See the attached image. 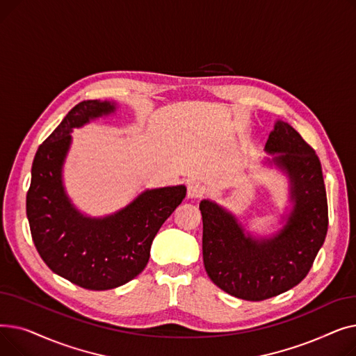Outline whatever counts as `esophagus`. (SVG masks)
<instances>
[{
  "mask_svg": "<svg viewBox=\"0 0 356 356\" xmlns=\"http://www.w3.org/2000/svg\"><path fill=\"white\" fill-rule=\"evenodd\" d=\"M203 193H204V188H203V186H202L199 181L193 180V181H191V183L188 184V197H191V199H197V197H200Z\"/></svg>",
  "mask_w": 356,
  "mask_h": 356,
  "instance_id": "obj_1",
  "label": "esophagus"
}]
</instances>
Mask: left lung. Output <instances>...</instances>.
<instances>
[{
  "label": "left lung",
  "mask_w": 356,
  "mask_h": 356,
  "mask_svg": "<svg viewBox=\"0 0 356 356\" xmlns=\"http://www.w3.org/2000/svg\"><path fill=\"white\" fill-rule=\"evenodd\" d=\"M266 149L289 175L294 202L287 225L275 236L254 239L216 203L199 204L204 270L220 290L250 302L267 300L300 283L329 225L322 164L314 149L283 121H277Z\"/></svg>",
  "instance_id": "1"
}]
</instances>
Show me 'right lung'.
Masks as SVG:
<instances>
[{"label":"right lung","mask_w":356,"mask_h":356,"mask_svg":"<svg viewBox=\"0 0 356 356\" xmlns=\"http://www.w3.org/2000/svg\"><path fill=\"white\" fill-rule=\"evenodd\" d=\"M114 109V104L93 99L69 111L37 149L26 199L37 252L53 273L88 290L115 289L137 277L159 229L186 196L184 186L147 191L102 219L86 218L72 207L62 184L69 133Z\"/></svg>","instance_id":"add662e5"}]
</instances>
